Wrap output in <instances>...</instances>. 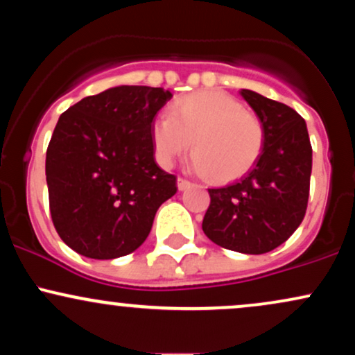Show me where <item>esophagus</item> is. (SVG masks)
Segmentation results:
<instances>
[{
	"label": "esophagus",
	"mask_w": 355,
	"mask_h": 355,
	"mask_svg": "<svg viewBox=\"0 0 355 355\" xmlns=\"http://www.w3.org/2000/svg\"><path fill=\"white\" fill-rule=\"evenodd\" d=\"M177 185H178V190H187V189H189V187H190V182H189V180H185V178L178 177Z\"/></svg>",
	"instance_id": "34e87169"
}]
</instances>
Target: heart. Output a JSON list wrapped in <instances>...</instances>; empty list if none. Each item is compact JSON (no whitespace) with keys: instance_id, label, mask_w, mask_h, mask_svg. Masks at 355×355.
Returning <instances> with one entry per match:
<instances>
[{"instance_id":"b5f03b06","label":"heart","mask_w":355,"mask_h":355,"mask_svg":"<svg viewBox=\"0 0 355 355\" xmlns=\"http://www.w3.org/2000/svg\"><path fill=\"white\" fill-rule=\"evenodd\" d=\"M190 141L193 168L211 182L227 183L243 177L259 162L266 128L237 98L205 89L175 100L168 118H158L152 126L153 150L162 165H172Z\"/></svg>"}]
</instances>
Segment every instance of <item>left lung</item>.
Returning <instances> with one entry per match:
<instances>
[{
	"label": "left lung",
	"mask_w": 355,
	"mask_h": 355,
	"mask_svg": "<svg viewBox=\"0 0 355 355\" xmlns=\"http://www.w3.org/2000/svg\"><path fill=\"white\" fill-rule=\"evenodd\" d=\"M240 95L266 128V145L245 177L209 189L202 229L217 245L240 254H267L302 223L309 202L312 146L305 120L294 108L252 89Z\"/></svg>",
	"instance_id": "8db88e82"
}]
</instances>
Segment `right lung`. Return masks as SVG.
Wrapping results in <instances>:
<instances>
[{
  "mask_svg": "<svg viewBox=\"0 0 355 355\" xmlns=\"http://www.w3.org/2000/svg\"><path fill=\"white\" fill-rule=\"evenodd\" d=\"M172 93L115 87L61 113L46 150L53 225L68 247L110 260L137 250L177 177L155 162L152 126Z\"/></svg>",
  "mask_w": 355,
  "mask_h": 355,
  "instance_id": "right-lung-1",
  "label": "right lung"
}]
</instances>
